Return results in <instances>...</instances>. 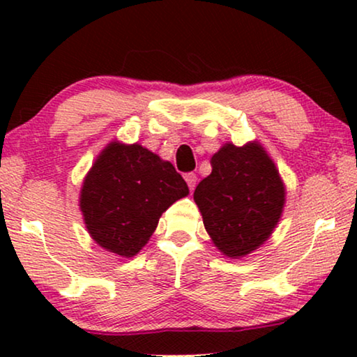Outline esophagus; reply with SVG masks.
<instances>
[{"mask_svg":"<svg viewBox=\"0 0 357 357\" xmlns=\"http://www.w3.org/2000/svg\"><path fill=\"white\" fill-rule=\"evenodd\" d=\"M197 175L195 174H185V182H187V185H188V188L192 190L193 192V188H195V185H197Z\"/></svg>","mask_w":357,"mask_h":357,"instance_id":"34e87169","label":"esophagus"}]
</instances>
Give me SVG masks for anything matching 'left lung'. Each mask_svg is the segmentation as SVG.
<instances>
[{
    "instance_id": "left-lung-1",
    "label": "left lung",
    "mask_w": 357,
    "mask_h": 357,
    "mask_svg": "<svg viewBox=\"0 0 357 357\" xmlns=\"http://www.w3.org/2000/svg\"><path fill=\"white\" fill-rule=\"evenodd\" d=\"M211 174L193 198L218 250L242 258L270 238L286 202L284 183L258 141L226 143L211 158Z\"/></svg>"
}]
</instances>
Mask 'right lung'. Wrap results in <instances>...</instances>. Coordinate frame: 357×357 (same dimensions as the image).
Segmentation results:
<instances>
[{"mask_svg": "<svg viewBox=\"0 0 357 357\" xmlns=\"http://www.w3.org/2000/svg\"><path fill=\"white\" fill-rule=\"evenodd\" d=\"M187 195L167 160L138 143L112 141L82 182L79 206L94 242L130 258L148 243L165 209Z\"/></svg>", "mask_w": 357, "mask_h": 357, "instance_id": "obj_1", "label": "right lung"}]
</instances>
